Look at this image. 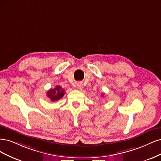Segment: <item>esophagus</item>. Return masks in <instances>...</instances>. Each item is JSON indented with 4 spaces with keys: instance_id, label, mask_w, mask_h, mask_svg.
<instances>
[{
    "instance_id": "esophagus-1",
    "label": "esophagus",
    "mask_w": 161,
    "mask_h": 161,
    "mask_svg": "<svg viewBox=\"0 0 161 161\" xmlns=\"http://www.w3.org/2000/svg\"><path fill=\"white\" fill-rule=\"evenodd\" d=\"M77 87L78 88V89L81 90L83 89V84H81V83H77Z\"/></svg>"
}]
</instances>
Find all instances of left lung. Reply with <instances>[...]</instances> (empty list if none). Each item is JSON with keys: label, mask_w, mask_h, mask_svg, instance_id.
<instances>
[{"label": "left lung", "mask_w": 161, "mask_h": 161, "mask_svg": "<svg viewBox=\"0 0 161 161\" xmlns=\"http://www.w3.org/2000/svg\"><path fill=\"white\" fill-rule=\"evenodd\" d=\"M102 96H103V94H102Z\"/></svg>", "instance_id": "left-lung-1"}]
</instances>
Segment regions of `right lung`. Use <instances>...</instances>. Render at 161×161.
<instances>
[{
	"instance_id": "right-lung-1",
	"label": "right lung",
	"mask_w": 161,
	"mask_h": 161,
	"mask_svg": "<svg viewBox=\"0 0 161 161\" xmlns=\"http://www.w3.org/2000/svg\"><path fill=\"white\" fill-rule=\"evenodd\" d=\"M64 94V90L62 89V87L59 86H56L54 89H50L47 93V96L52 102L60 100L61 97H63Z\"/></svg>"
}]
</instances>
